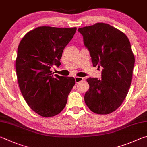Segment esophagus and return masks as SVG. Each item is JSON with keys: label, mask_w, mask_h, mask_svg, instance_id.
Returning a JSON list of instances; mask_svg holds the SVG:
<instances>
[{"label": "esophagus", "mask_w": 147, "mask_h": 147, "mask_svg": "<svg viewBox=\"0 0 147 147\" xmlns=\"http://www.w3.org/2000/svg\"><path fill=\"white\" fill-rule=\"evenodd\" d=\"M83 79H84L83 78H81V77H76V78H75V81H76V83H80V82L83 81Z\"/></svg>", "instance_id": "34e87169"}]
</instances>
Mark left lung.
<instances>
[{"label": "left lung", "instance_id": "1", "mask_svg": "<svg viewBox=\"0 0 147 147\" xmlns=\"http://www.w3.org/2000/svg\"><path fill=\"white\" fill-rule=\"evenodd\" d=\"M78 32L93 66L103 68L101 79L86 80L90 88L84 101L96 114H109L122 104L132 82L135 58L130 41L125 33L105 23L79 28Z\"/></svg>", "mask_w": 147, "mask_h": 147}]
</instances>
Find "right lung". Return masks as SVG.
<instances>
[{"mask_svg": "<svg viewBox=\"0 0 147 147\" xmlns=\"http://www.w3.org/2000/svg\"><path fill=\"white\" fill-rule=\"evenodd\" d=\"M76 28L40 26L30 31L19 43L15 61L17 80L26 102L42 117H52L65 107L75 79L51 73L60 66L63 50Z\"/></svg>", "mask_w": 147, "mask_h": 147, "instance_id": "right-lung-1", "label": "right lung"}]
</instances>
